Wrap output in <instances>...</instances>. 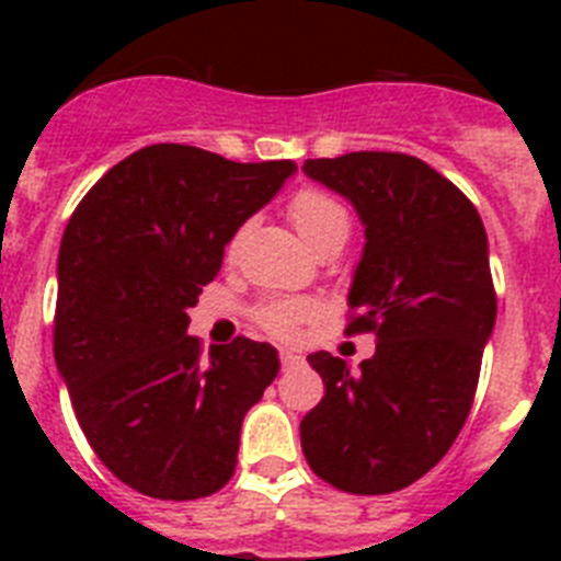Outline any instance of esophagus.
I'll use <instances>...</instances> for the list:
<instances>
[{
    "mask_svg": "<svg viewBox=\"0 0 561 561\" xmlns=\"http://www.w3.org/2000/svg\"><path fill=\"white\" fill-rule=\"evenodd\" d=\"M300 356L295 354V351H280V365H284V370H289V368H297V365H300Z\"/></svg>",
    "mask_w": 561,
    "mask_h": 561,
    "instance_id": "34e87169",
    "label": "esophagus"
}]
</instances>
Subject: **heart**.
Masks as SVG:
<instances>
[{"mask_svg":"<svg viewBox=\"0 0 561 561\" xmlns=\"http://www.w3.org/2000/svg\"><path fill=\"white\" fill-rule=\"evenodd\" d=\"M289 219L311 250L323 247L325 241H334V238L345 241L351 230L348 210L334 196L317 191V187H304L291 196ZM309 306L300 304V300H272L257 311V323L264 325L270 334L289 336L309 317Z\"/></svg>","mask_w":561,"mask_h":561,"instance_id":"1","label":"heart"}]
</instances>
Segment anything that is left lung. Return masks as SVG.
Listing matches in <instances>:
<instances>
[{
	"label": "left lung",
	"mask_w": 561,
	"mask_h": 561,
	"mask_svg": "<svg viewBox=\"0 0 561 561\" xmlns=\"http://www.w3.org/2000/svg\"><path fill=\"white\" fill-rule=\"evenodd\" d=\"M304 173L345 196L365 225L345 334L376 354L351 370L317 351L325 396L300 421L317 478L351 494H390L427 474L458 438L497 320L489 238L463 193L419 157L351 151Z\"/></svg>",
	"instance_id": "8db88e82"
}]
</instances>
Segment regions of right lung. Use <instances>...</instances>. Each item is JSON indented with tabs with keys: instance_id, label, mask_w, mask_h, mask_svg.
Returning <instances> with one entry per match:
<instances>
[{
	"instance_id": "right-lung-1",
	"label": "right lung",
	"mask_w": 561,
	"mask_h": 561,
	"mask_svg": "<svg viewBox=\"0 0 561 561\" xmlns=\"http://www.w3.org/2000/svg\"><path fill=\"white\" fill-rule=\"evenodd\" d=\"M295 171L160 142L108 168L72 213L53 351L89 447L134 492L196 500L236 472L241 421L280 362L247 336L205 356L187 309Z\"/></svg>"
}]
</instances>
